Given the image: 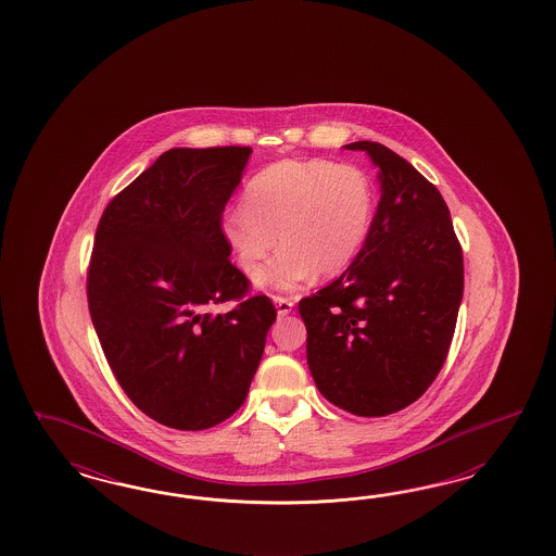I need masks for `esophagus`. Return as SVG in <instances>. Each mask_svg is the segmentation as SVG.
<instances>
[{
  "mask_svg": "<svg viewBox=\"0 0 556 556\" xmlns=\"http://www.w3.org/2000/svg\"><path fill=\"white\" fill-rule=\"evenodd\" d=\"M273 302H275L279 316H289L293 312V300H289V298L277 295V298H273Z\"/></svg>",
  "mask_w": 556,
  "mask_h": 556,
  "instance_id": "esophagus-1",
  "label": "esophagus"
}]
</instances>
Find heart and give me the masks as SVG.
I'll return each instance as SVG.
<instances>
[{
  "mask_svg": "<svg viewBox=\"0 0 556 556\" xmlns=\"http://www.w3.org/2000/svg\"><path fill=\"white\" fill-rule=\"evenodd\" d=\"M375 219V187L361 168L326 159H287L258 170L244 203L230 205L219 230L238 267L267 293L295 291L316 275L332 279L356 261Z\"/></svg>",
  "mask_w": 556,
  "mask_h": 556,
  "instance_id": "b5f03b06",
  "label": "heart"
}]
</instances>
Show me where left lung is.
<instances>
[{"instance_id":"8db88e82","label":"left lung","mask_w":556,"mask_h":556,"mask_svg":"<svg viewBox=\"0 0 556 556\" xmlns=\"http://www.w3.org/2000/svg\"><path fill=\"white\" fill-rule=\"evenodd\" d=\"M381 200L369 238L337 281L300 302L307 365L321 395L379 418L414 404L437 379L463 300V251L440 191L370 140Z\"/></svg>"}]
</instances>
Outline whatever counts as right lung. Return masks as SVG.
Returning <instances> with one entry per match:
<instances>
[{
    "label": "right lung",
    "mask_w": 556,
    "mask_h": 556,
    "mask_svg": "<svg viewBox=\"0 0 556 556\" xmlns=\"http://www.w3.org/2000/svg\"><path fill=\"white\" fill-rule=\"evenodd\" d=\"M251 147L170 149L108 203L87 302L119 386L149 418L205 430L244 404L277 312L230 263L219 219Z\"/></svg>",
    "instance_id": "add662e5"
}]
</instances>
